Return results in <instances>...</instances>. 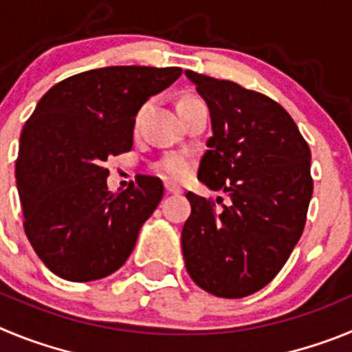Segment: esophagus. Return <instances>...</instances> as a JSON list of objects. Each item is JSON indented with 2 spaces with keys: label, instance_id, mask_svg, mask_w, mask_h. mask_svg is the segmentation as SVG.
<instances>
[{
  "label": "esophagus",
  "instance_id": "34e87169",
  "mask_svg": "<svg viewBox=\"0 0 352 352\" xmlns=\"http://www.w3.org/2000/svg\"><path fill=\"white\" fill-rule=\"evenodd\" d=\"M166 192L167 194H182L183 188L178 185H174V183H166Z\"/></svg>",
  "mask_w": 352,
  "mask_h": 352
}]
</instances>
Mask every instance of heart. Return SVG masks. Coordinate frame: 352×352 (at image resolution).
I'll return each mask as SVG.
<instances>
[{
  "mask_svg": "<svg viewBox=\"0 0 352 352\" xmlns=\"http://www.w3.org/2000/svg\"><path fill=\"white\" fill-rule=\"evenodd\" d=\"M192 100H197V98H192V96H185L179 100V104H185V102H192ZM160 173L167 178H174V179H179L183 176H186L188 173V162L182 157H170L167 160H164L160 164Z\"/></svg>",
  "mask_w": 352,
  "mask_h": 352,
  "instance_id": "1",
  "label": "heart"
}]
</instances>
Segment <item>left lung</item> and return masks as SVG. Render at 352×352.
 Wrapping results in <instances>:
<instances>
[{"label": "left lung", "mask_w": 352, "mask_h": 352, "mask_svg": "<svg viewBox=\"0 0 352 352\" xmlns=\"http://www.w3.org/2000/svg\"><path fill=\"white\" fill-rule=\"evenodd\" d=\"M185 76L206 102L213 130L197 178L231 201L214 213L210 201L186 194L183 259L201 289L243 298L275 278L303 232L314 190L310 148L266 95L192 70Z\"/></svg>", "instance_id": "left-lung-1"}]
</instances>
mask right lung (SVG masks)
Returning a JSON list of instances; mask_svg holds the SVG:
<instances>
[{"instance_id": "right-lung-1", "label": "right lung", "mask_w": 352, "mask_h": 352, "mask_svg": "<svg viewBox=\"0 0 352 352\" xmlns=\"http://www.w3.org/2000/svg\"><path fill=\"white\" fill-rule=\"evenodd\" d=\"M179 76L178 67L96 68L40 98L21 133L15 179L24 231L54 275L98 280L129 259L164 185L138 176L113 194L105 162L132 149L139 109Z\"/></svg>"}]
</instances>
